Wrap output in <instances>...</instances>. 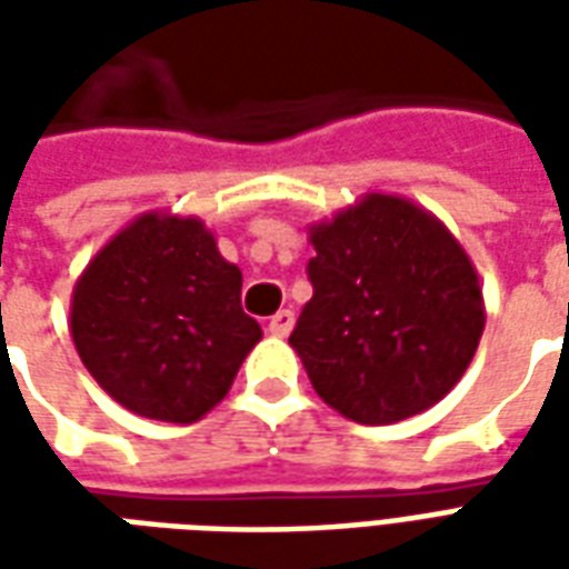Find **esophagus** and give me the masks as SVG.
Listing matches in <instances>:
<instances>
[{
    "instance_id": "obj_1",
    "label": "esophagus",
    "mask_w": 569,
    "mask_h": 569,
    "mask_svg": "<svg viewBox=\"0 0 569 569\" xmlns=\"http://www.w3.org/2000/svg\"><path fill=\"white\" fill-rule=\"evenodd\" d=\"M292 326H296V313L292 310H277L268 322V332L277 335V338H286V335L292 332Z\"/></svg>"
}]
</instances>
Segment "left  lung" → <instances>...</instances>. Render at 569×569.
Segmentation results:
<instances>
[{
  "instance_id": "1",
  "label": "left lung",
  "mask_w": 569,
  "mask_h": 569,
  "mask_svg": "<svg viewBox=\"0 0 569 569\" xmlns=\"http://www.w3.org/2000/svg\"><path fill=\"white\" fill-rule=\"evenodd\" d=\"M308 234L313 298L289 345L322 402L383 427L451 393L485 332V298L445 222L415 200L369 191Z\"/></svg>"
}]
</instances>
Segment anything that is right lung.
Instances as JSON below:
<instances>
[{"mask_svg": "<svg viewBox=\"0 0 569 569\" xmlns=\"http://www.w3.org/2000/svg\"><path fill=\"white\" fill-rule=\"evenodd\" d=\"M243 273L198 216L142 212L81 271L69 332L84 369L133 415L194 423L261 341L240 308Z\"/></svg>", "mask_w": 569, "mask_h": 569, "instance_id": "1", "label": "right lung"}]
</instances>
